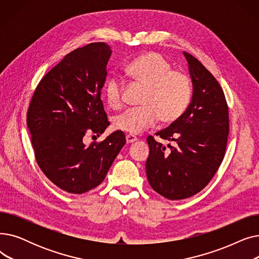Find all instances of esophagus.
Segmentation results:
<instances>
[{
    "label": "esophagus",
    "instance_id": "34e87169",
    "mask_svg": "<svg viewBox=\"0 0 259 259\" xmlns=\"http://www.w3.org/2000/svg\"><path fill=\"white\" fill-rule=\"evenodd\" d=\"M137 141H138V138L135 137V135H132V134L126 135V142H127V144H132V143L137 142Z\"/></svg>",
    "mask_w": 259,
    "mask_h": 259
}]
</instances>
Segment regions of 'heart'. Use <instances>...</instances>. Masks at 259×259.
Listing matches in <instances>:
<instances>
[{
    "label": "heart",
    "mask_w": 259,
    "mask_h": 259,
    "mask_svg": "<svg viewBox=\"0 0 259 259\" xmlns=\"http://www.w3.org/2000/svg\"><path fill=\"white\" fill-rule=\"evenodd\" d=\"M127 75L145 87L142 107L130 108L113 120L116 130L139 134L152 127L158 118L172 122L180 118L191 101V83L182 71L173 70L172 65L160 54L149 52L131 62L126 67ZM125 84L114 76L105 87L108 106L119 109L122 105Z\"/></svg>",
    "instance_id": "1"
}]
</instances>
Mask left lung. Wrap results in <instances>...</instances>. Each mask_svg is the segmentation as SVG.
<instances>
[{"label":"left lung","mask_w":259,"mask_h":259,"mask_svg":"<svg viewBox=\"0 0 259 259\" xmlns=\"http://www.w3.org/2000/svg\"><path fill=\"white\" fill-rule=\"evenodd\" d=\"M192 78V101L183 115L157 137L176 146L166 147L152 135L146 161L149 184L171 200L191 197L205 188L225 157L229 135V111L224 91L197 59L184 51Z\"/></svg>","instance_id":"1"}]
</instances>
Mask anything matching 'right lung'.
<instances>
[{"instance_id":"right-lung-1","label":"right lung","mask_w":259,"mask_h":259,"mask_svg":"<svg viewBox=\"0 0 259 259\" xmlns=\"http://www.w3.org/2000/svg\"><path fill=\"white\" fill-rule=\"evenodd\" d=\"M111 53L103 42L68 53L40 79L27 111L37 165L66 192L81 194L98 187L126 144L119 130L88 147L83 142L110 125L101 91Z\"/></svg>"}]
</instances>
